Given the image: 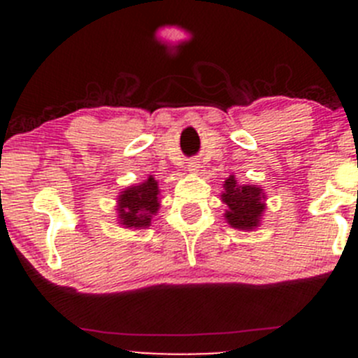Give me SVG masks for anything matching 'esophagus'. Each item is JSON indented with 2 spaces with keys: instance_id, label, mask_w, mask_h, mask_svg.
<instances>
[{
  "instance_id": "1",
  "label": "esophagus",
  "mask_w": 358,
  "mask_h": 358,
  "mask_svg": "<svg viewBox=\"0 0 358 358\" xmlns=\"http://www.w3.org/2000/svg\"><path fill=\"white\" fill-rule=\"evenodd\" d=\"M187 168H189L190 173H197V171H199L201 164H199V162H197V161H190L189 164H187Z\"/></svg>"
}]
</instances>
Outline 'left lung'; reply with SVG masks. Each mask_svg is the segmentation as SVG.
<instances>
[{
    "instance_id": "1",
    "label": "left lung",
    "mask_w": 358,
    "mask_h": 358,
    "mask_svg": "<svg viewBox=\"0 0 358 358\" xmlns=\"http://www.w3.org/2000/svg\"><path fill=\"white\" fill-rule=\"evenodd\" d=\"M222 201L227 204L225 220L230 227L239 230H252L262 222L265 211V194L258 185H239L230 175L223 183Z\"/></svg>"
}]
</instances>
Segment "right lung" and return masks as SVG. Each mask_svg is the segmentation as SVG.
Returning <instances> with one entry per match:
<instances>
[{
    "mask_svg": "<svg viewBox=\"0 0 358 358\" xmlns=\"http://www.w3.org/2000/svg\"><path fill=\"white\" fill-rule=\"evenodd\" d=\"M159 187L154 176L122 190L117 197V218L124 229H147L159 211Z\"/></svg>",
    "mask_w": 358,
    "mask_h": 358,
    "instance_id": "right-lung-1",
    "label": "right lung"
}]
</instances>
